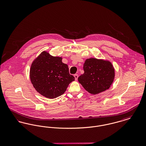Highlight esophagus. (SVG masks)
Wrapping results in <instances>:
<instances>
[{
    "instance_id": "1",
    "label": "esophagus",
    "mask_w": 146,
    "mask_h": 146,
    "mask_svg": "<svg viewBox=\"0 0 146 146\" xmlns=\"http://www.w3.org/2000/svg\"><path fill=\"white\" fill-rule=\"evenodd\" d=\"M74 78H75V80H77L78 79V75L77 74H76L74 75Z\"/></svg>"
}]
</instances>
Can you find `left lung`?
<instances>
[{"instance_id": "left-lung-1", "label": "left lung", "mask_w": 146, "mask_h": 146, "mask_svg": "<svg viewBox=\"0 0 146 146\" xmlns=\"http://www.w3.org/2000/svg\"><path fill=\"white\" fill-rule=\"evenodd\" d=\"M84 73L78 77L79 82L89 93L97 94L110 88L114 79V69L107 60L89 58L86 60Z\"/></svg>"}]
</instances>
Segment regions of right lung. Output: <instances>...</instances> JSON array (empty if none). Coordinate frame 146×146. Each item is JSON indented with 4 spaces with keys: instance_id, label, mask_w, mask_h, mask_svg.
I'll list each match as a JSON object with an SVG mask.
<instances>
[{
    "instance_id": "add662e5",
    "label": "right lung",
    "mask_w": 146,
    "mask_h": 146,
    "mask_svg": "<svg viewBox=\"0 0 146 146\" xmlns=\"http://www.w3.org/2000/svg\"><path fill=\"white\" fill-rule=\"evenodd\" d=\"M30 78L35 90L46 98L53 99L62 95L75 78L69 74L62 58L43 52L31 65Z\"/></svg>"
}]
</instances>
